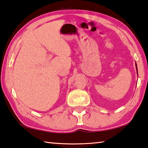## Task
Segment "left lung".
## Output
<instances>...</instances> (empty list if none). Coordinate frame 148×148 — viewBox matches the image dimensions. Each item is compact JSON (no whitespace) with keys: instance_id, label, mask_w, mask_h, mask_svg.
Segmentation results:
<instances>
[{"instance_id":"8db88e82","label":"left lung","mask_w":148,"mask_h":148,"mask_svg":"<svg viewBox=\"0 0 148 148\" xmlns=\"http://www.w3.org/2000/svg\"><path fill=\"white\" fill-rule=\"evenodd\" d=\"M136 70H137V67H136ZM138 73V72H137Z\"/></svg>"}]
</instances>
